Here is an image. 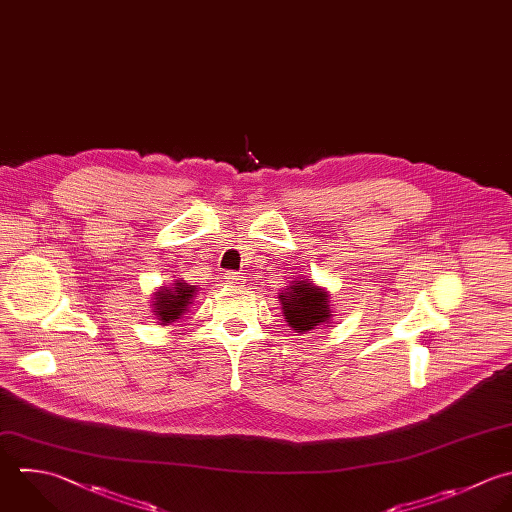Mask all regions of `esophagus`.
Returning a JSON list of instances; mask_svg holds the SVG:
<instances>
[{
    "label": "esophagus",
    "mask_w": 512,
    "mask_h": 512,
    "mask_svg": "<svg viewBox=\"0 0 512 512\" xmlns=\"http://www.w3.org/2000/svg\"><path fill=\"white\" fill-rule=\"evenodd\" d=\"M224 280H226L228 284H242V280H244V278H242V274H240V272H232V270H230V272H226Z\"/></svg>",
    "instance_id": "esophagus-1"
}]
</instances>
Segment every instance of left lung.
<instances>
[{"label":"left lung","mask_w":512,"mask_h":512,"mask_svg":"<svg viewBox=\"0 0 512 512\" xmlns=\"http://www.w3.org/2000/svg\"><path fill=\"white\" fill-rule=\"evenodd\" d=\"M280 300L288 326L298 332H308L330 318L326 292L310 282L302 280L296 286H290Z\"/></svg>","instance_id":"8db88e82"}]
</instances>
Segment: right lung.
<instances>
[{
  "mask_svg": "<svg viewBox=\"0 0 512 512\" xmlns=\"http://www.w3.org/2000/svg\"><path fill=\"white\" fill-rule=\"evenodd\" d=\"M196 292L194 286L186 284V282H176L174 288H162L154 298V312L158 316V320H162V324H170L176 322V318H180L184 314V310L188 308L192 294Z\"/></svg>",
  "mask_w": 512,
  "mask_h": 512,
  "instance_id": "right-lung-1",
  "label": "right lung"
}]
</instances>
